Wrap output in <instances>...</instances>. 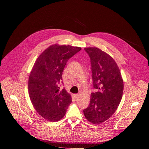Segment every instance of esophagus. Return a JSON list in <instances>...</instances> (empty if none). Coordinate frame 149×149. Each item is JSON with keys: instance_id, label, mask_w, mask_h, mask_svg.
<instances>
[{"instance_id": "obj_1", "label": "esophagus", "mask_w": 149, "mask_h": 149, "mask_svg": "<svg viewBox=\"0 0 149 149\" xmlns=\"http://www.w3.org/2000/svg\"><path fill=\"white\" fill-rule=\"evenodd\" d=\"M73 96L75 98H77L79 97V94H73Z\"/></svg>"}]
</instances>
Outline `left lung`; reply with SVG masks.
I'll list each match as a JSON object with an SVG mask.
<instances>
[{
    "label": "left lung",
    "mask_w": 149,
    "mask_h": 149,
    "mask_svg": "<svg viewBox=\"0 0 149 149\" xmlns=\"http://www.w3.org/2000/svg\"><path fill=\"white\" fill-rule=\"evenodd\" d=\"M84 50L90 57L93 88L89 106L83 110L85 118L93 124H100L113 114L120 103L123 81L118 66L105 52L97 47Z\"/></svg>",
    "instance_id": "obj_1"
}]
</instances>
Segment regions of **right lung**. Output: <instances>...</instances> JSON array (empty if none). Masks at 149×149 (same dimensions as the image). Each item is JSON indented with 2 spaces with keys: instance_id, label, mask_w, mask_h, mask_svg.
<instances>
[{
  "instance_id": "right-lung-1",
  "label": "right lung",
  "mask_w": 149,
  "mask_h": 149,
  "mask_svg": "<svg viewBox=\"0 0 149 149\" xmlns=\"http://www.w3.org/2000/svg\"><path fill=\"white\" fill-rule=\"evenodd\" d=\"M81 49L52 45L36 61L29 77V95L36 111L46 120H60L71 103V95L65 88L60 89V83L66 63Z\"/></svg>"
}]
</instances>
